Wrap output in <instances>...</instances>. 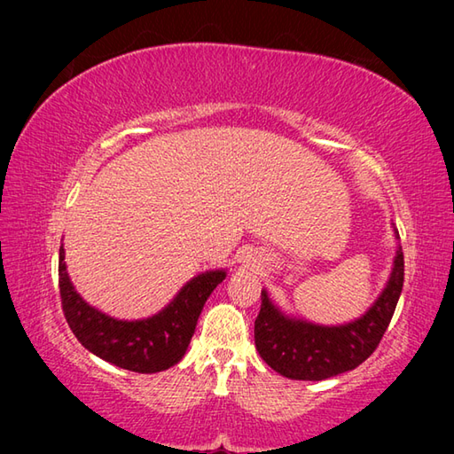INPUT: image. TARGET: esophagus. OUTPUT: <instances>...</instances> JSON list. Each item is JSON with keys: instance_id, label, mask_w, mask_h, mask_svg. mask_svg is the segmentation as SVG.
I'll list each match as a JSON object with an SVG mask.
<instances>
[{"instance_id": "obj_1", "label": "esophagus", "mask_w": 454, "mask_h": 454, "mask_svg": "<svg viewBox=\"0 0 454 454\" xmlns=\"http://www.w3.org/2000/svg\"><path fill=\"white\" fill-rule=\"evenodd\" d=\"M242 263H244V265L255 263V254H254V252H247V254L242 257Z\"/></svg>"}]
</instances>
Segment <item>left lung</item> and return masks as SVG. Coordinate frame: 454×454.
<instances>
[{"label": "left lung", "mask_w": 454, "mask_h": 454, "mask_svg": "<svg viewBox=\"0 0 454 454\" xmlns=\"http://www.w3.org/2000/svg\"><path fill=\"white\" fill-rule=\"evenodd\" d=\"M394 236L400 239L398 230ZM403 286V254L398 244L392 271L379 298L363 316L340 325H322L288 316L267 291L255 320V347L262 359L293 380H324L353 371L379 347L396 310Z\"/></svg>", "instance_id": "left-lung-1"}]
</instances>
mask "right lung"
I'll return each mask as SVG.
<instances>
[{
    "label": "right lung",
    "mask_w": 454,
    "mask_h": 454,
    "mask_svg": "<svg viewBox=\"0 0 454 454\" xmlns=\"http://www.w3.org/2000/svg\"><path fill=\"white\" fill-rule=\"evenodd\" d=\"M58 278L66 322L85 349L121 369L150 374L166 371L183 359L202 306L226 278V269L192 277L166 308L142 320H119L85 302L66 271L64 244Z\"/></svg>",
    "instance_id": "right-lung-1"
}]
</instances>
